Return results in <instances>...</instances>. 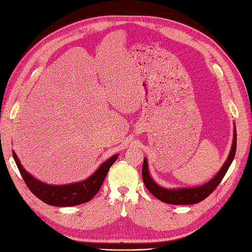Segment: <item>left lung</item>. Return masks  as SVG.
<instances>
[{
  "label": "left lung",
  "instance_id": "8db88e82",
  "mask_svg": "<svg viewBox=\"0 0 252 252\" xmlns=\"http://www.w3.org/2000/svg\"><path fill=\"white\" fill-rule=\"evenodd\" d=\"M235 151H236V129L234 126L232 146H231L230 153L225 162V164L221 166L220 171L215 175L214 178L205 183V185L199 186V187H194V188H180V189L163 188L157 185V183H156L151 177V175H149L148 163L146 158H144V162H143V167H142L143 181H144L145 187L148 191L151 192L156 198H158L163 202L171 203V205H194V203H198L203 199H206L207 197L217 188V186L220 185V181L223 178V176L226 175L228 168L230 167L231 163H232L234 159Z\"/></svg>",
  "mask_w": 252,
  "mask_h": 252
}]
</instances>
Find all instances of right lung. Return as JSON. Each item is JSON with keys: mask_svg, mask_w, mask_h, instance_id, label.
<instances>
[{"mask_svg": "<svg viewBox=\"0 0 252 252\" xmlns=\"http://www.w3.org/2000/svg\"><path fill=\"white\" fill-rule=\"evenodd\" d=\"M12 156L19 168V172L21 174L26 186L31 189V192L38 197L40 200L54 207H73L91 200L99 191L108 171L119 157L117 154L104 163H101L94 174L86 180L70 183V185L53 186L47 185V183L32 177L23 168L15 152H12Z\"/></svg>", "mask_w": 252, "mask_h": 252, "instance_id": "1", "label": "right lung"}]
</instances>
